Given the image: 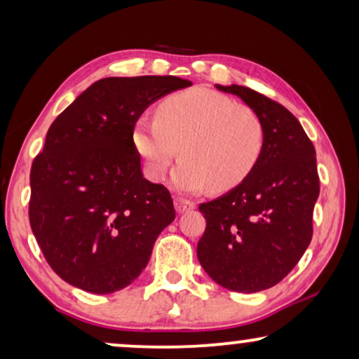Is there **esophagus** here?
Here are the masks:
<instances>
[{"instance_id": "1", "label": "esophagus", "mask_w": 359, "mask_h": 359, "mask_svg": "<svg viewBox=\"0 0 359 359\" xmlns=\"http://www.w3.org/2000/svg\"><path fill=\"white\" fill-rule=\"evenodd\" d=\"M196 204L193 201H188V199H183V198H176L175 199V209L178 214H183V212H188V210L194 209Z\"/></svg>"}]
</instances>
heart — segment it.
<instances>
[{
    "mask_svg": "<svg viewBox=\"0 0 359 359\" xmlns=\"http://www.w3.org/2000/svg\"><path fill=\"white\" fill-rule=\"evenodd\" d=\"M132 139L150 178H163L181 151L184 158L173 175L176 188L201 191L212 184L227 191L257 166L264 130L250 106L194 88L161 101L155 119L137 121Z\"/></svg>",
    "mask_w": 359,
    "mask_h": 359,
    "instance_id": "obj_1",
    "label": "heart"
}]
</instances>
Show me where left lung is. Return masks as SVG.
I'll return each mask as SVG.
<instances>
[{
    "label": "left lung",
    "instance_id": "8db88e82",
    "mask_svg": "<svg viewBox=\"0 0 359 359\" xmlns=\"http://www.w3.org/2000/svg\"><path fill=\"white\" fill-rule=\"evenodd\" d=\"M215 88L257 112L264 145L242 183L199 205L205 230L198 259L219 286L264 291L291 273L312 240L313 205L320 193L316 149L301 122L279 102L247 86Z\"/></svg>",
    "mask_w": 359,
    "mask_h": 359
}]
</instances>
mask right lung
<instances>
[{
    "mask_svg": "<svg viewBox=\"0 0 359 359\" xmlns=\"http://www.w3.org/2000/svg\"><path fill=\"white\" fill-rule=\"evenodd\" d=\"M191 85L178 76L102 78L52 122L32 161L29 220L63 281L111 294L144 271L176 214L168 189L142 175L134 127L151 102Z\"/></svg>",
    "mask_w": 359,
    "mask_h": 359,
    "instance_id": "right-lung-1",
    "label": "right lung"
}]
</instances>
